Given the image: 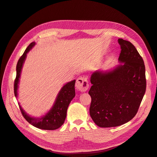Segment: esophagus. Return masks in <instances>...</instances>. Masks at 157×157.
<instances>
[{"label": "esophagus", "mask_w": 157, "mask_h": 157, "mask_svg": "<svg viewBox=\"0 0 157 157\" xmlns=\"http://www.w3.org/2000/svg\"><path fill=\"white\" fill-rule=\"evenodd\" d=\"M76 87L79 91H86L89 88L87 79L85 77H79L76 80Z\"/></svg>", "instance_id": "esophagus-1"}]
</instances>
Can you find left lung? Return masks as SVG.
<instances>
[{
	"label": "left lung",
	"mask_w": 157,
	"mask_h": 157,
	"mask_svg": "<svg viewBox=\"0 0 157 157\" xmlns=\"http://www.w3.org/2000/svg\"><path fill=\"white\" fill-rule=\"evenodd\" d=\"M121 52L119 65L99 70L91 76L89 113L100 127L120 126L136 116L146 88L142 57L129 41L118 39Z\"/></svg>",
	"instance_id": "left-lung-1"
}]
</instances>
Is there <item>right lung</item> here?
<instances>
[{"label": "right lung", "mask_w": 157, "mask_h": 157, "mask_svg": "<svg viewBox=\"0 0 157 157\" xmlns=\"http://www.w3.org/2000/svg\"><path fill=\"white\" fill-rule=\"evenodd\" d=\"M35 44V42L31 43L17 62L16 66V78L14 82V94L16 98H17L18 95V85L20 82L22 67L26 58L27 53L33 49ZM75 80H73L63 86L57 94L52 108L40 117H31L25 113L20 103H18L21 114L25 119L32 125L40 129L55 130L58 129L64 123L68 105L75 96Z\"/></svg>", "instance_id": "right-lung-1"}]
</instances>
